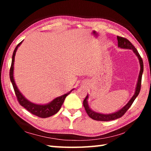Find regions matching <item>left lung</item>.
Listing matches in <instances>:
<instances>
[{
    "label": "left lung",
    "instance_id": "1",
    "mask_svg": "<svg viewBox=\"0 0 151 151\" xmlns=\"http://www.w3.org/2000/svg\"><path fill=\"white\" fill-rule=\"evenodd\" d=\"M117 40H118L119 47L132 50V51H133L134 54L136 55V56L138 57V59L139 60L140 70V73L139 75V78H138V82L137 84V87H136V89H135V93L134 94V95L132 96V97L131 99V100L129 101V103H128L124 106L122 107L121 109H120L119 111L111 114H101V113H99V112H94L93 111V110H91L90 109V107L88 106V95L87 94L86 96V98L85 99V100L83 101V106L85 107V111L88 115L89 116V117H91V118L93 119V120H95V121H112V120H115L119 118H121V116L124 115L125 112L128 111V109L131 107L132 104L133 103L135 99H136L137 96L139 95L140 91V87H141V80H142V75L143 73V61L141 57H140L139 53L138 52L136 48L132 45V43L130 42L129 40L125 39L124 37H119V36H117Z\"/></svg>",
    "mask_w": 151,
    "mask_h": 151
}]
</instances>
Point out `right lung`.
Returning a JSON list of instances; mask_svg holds the SVG:
<instances>
[{
    "label": "right lung",
    "instance_id": "1",
    "mask_svg": "<svg viewBox=\"0 0 151 151\" xmlns=\"http://www.w3.org/2000/svg\"><path fill=\"white\" fill-rule=\"evenodd\" d=\"M22 42H20L19 44L17 46L16 48H15L13 54H12L11 66V68H10V78H11V81L12 84V86H13V88L15 94H16L17 100L19 101L20 105L23 106L24 109H26L28 111L30 112V113H32V114H34V115L40 117V118H47V117H50L51 116L54 115V114H55L57 112H58V111H59L60 109L61 108V106H62V104H63L64 101H65L66 96H67L68 94H69L71 93V91L74 90V88L66 94H63V95L57 97V98L55 99L54 100L50 102L49 103L46 104H37L28 101L19 91V88H17L13 76L15 54H16L18 47L20 45Z\"/></svg>",
    "mask_w": 151,
    "mask_h": 151
}]
</instances>
